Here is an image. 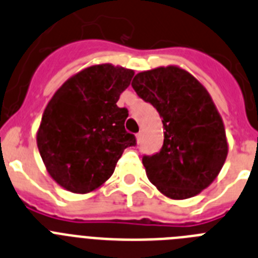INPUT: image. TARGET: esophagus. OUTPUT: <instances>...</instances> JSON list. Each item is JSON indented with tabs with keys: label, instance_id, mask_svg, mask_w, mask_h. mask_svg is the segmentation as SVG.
<instances>
[{
	"label": "esophagus",
	"instance_id": "34e87169",
	"mask_svg": "<svg viewBox=\"0 0 258 258\" xmlns=\"http://www.w3.org/2000/svg\"><path fill=\"white\" fill-rule=\"evenodd\" d=\"M136 142H138V144L140 142H142V132H139V134H136Z\"/></svg>",
	"mask_w": 258,
	"mask_h": 258
}]
</instances>
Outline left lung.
<instances>
[{
    "mask_svg": "<svg viewBox=\"0 0 258 258\" xmlns=\"http://www.w3.org/2000/svg\"><path fill=\"white\" fill-rule=\"evenodd\" d=\"M132 88L162 116L163 145L143 156L148 179L165 196H196L217 178L227 157L222 118L208 91L176 66L139 73Z\"/></svg>",
    "mask_w": 258,
    "mask_h": 258,
    "instance_id": "8db88e82",
    "label": "left lung"
}]
</instances>
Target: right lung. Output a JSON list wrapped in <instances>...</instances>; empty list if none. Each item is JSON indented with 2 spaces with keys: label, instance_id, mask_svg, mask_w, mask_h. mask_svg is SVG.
Returning a JSON list of instances; mask_svg holds the SVG:
<instances>
[{
  "label": "right lung",
  "instance_id": "add662e5",
  "mask_svg": "<svg viewBox=\"0 0 258 258\" xmlns=\"http://www.w3.org/2000/svg\"><path fill=\"white\" fill-rule=\"evenodd\" d=\"M134 71L96 64L67 80L49 101L37 132V147L55 182L74 194H87L113 175L123 151L136 138L124 128L126 107L119 96Z\"/></svg>",
  "mask_w": 258,
  "mask_h": 258
}]
</instances>
